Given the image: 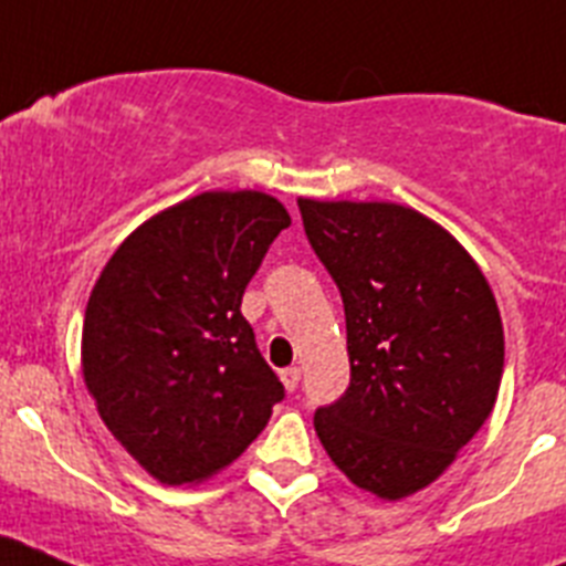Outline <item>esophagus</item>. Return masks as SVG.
Segmentation results:
<instances>
[{
    "instance_id": "esophagus-1",
    "label": "esophagus",
    "mask_w": 566,
    "mask_h": 566,
    "mask_svg": "<svg viewBox=\"0 0 566 566\" xmlns=\"http://www.w3.org/2000/svg\"><path fill=\"white\" fill-rule=\"evenodd\" d=\"M280 379H283V385H286V391H294L300 385V368L297 365H292V368H283L280 371Z\"/></svg>"
}]
</instances>
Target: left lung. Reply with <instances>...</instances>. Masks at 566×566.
Returning <instances> with one entry per match:
<instances>
[{
  "instance_id": "obj_1",
  "label": "left lung",
  "mask_w": 566,
  "mask_h": 566,
  "mask_svg": "<svg viewBox=\"0 0 566 566\" xmlns=\"http://www.w3.org/2000/svg\"><path fill=\"white\" fill-rule=\"evenodd\" d=\"M345 308L352 385L314 413L348 482L399 502L437 482L490 417L504 328L479 263L402 203L297 198Z\"/></svg>"
}]
</instances>
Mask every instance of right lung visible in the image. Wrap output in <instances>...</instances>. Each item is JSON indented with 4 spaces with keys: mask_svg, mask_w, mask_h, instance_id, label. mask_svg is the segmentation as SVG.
<instances>
[{
    "mask_svg": "<svg viewBox=\"0 0 566 566\" xmlns=\"http://www.w3.org/2000/svg\"><path fill=\"white\" fill-rule=\"evenodd\" d=\"M289 223L258 189L192 195L129 232L90 292L84 385L107 431L161 484L221 473L283 399L240 300Z\"/></svg>",
    "mask_w": 566,
    "mask_h": 566,
    "instance_id": "right-lung-1",
    "label": "right lung"
}]
</instances>
